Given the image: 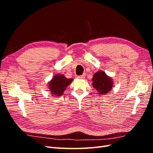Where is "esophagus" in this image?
<instances>
[{
    "label": "esophagus",
    "instance_id": "1",
    "mask_svg": "<svg viewBox=\"0 0 153 153\" xmlns=\"http://www.w3.org/2000/svg\"><path fill=\"white\" fill-rule=\"evenodd\" d=\"M85 75H81V76H77V78H78V79H84L85 78Z\"/></svg>",
    "mask_w": 153,
    "mask_h": 153
}]
</instances>
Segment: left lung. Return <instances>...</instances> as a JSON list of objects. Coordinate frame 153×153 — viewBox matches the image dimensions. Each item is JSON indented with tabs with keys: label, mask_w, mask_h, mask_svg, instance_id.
<instances>
[{
	"label": "left lung",
	"mask_w": 153,
	"mask_h": 153,
	"mask_svg": "<svg viewBox=\"0 0 153 153\" xmlns=\"http://www.w3.org/2000/svg\"><path fill=\"white\" fill-rule=\"evenodd\" d=\"M92 80V86L100 95L109 93L112 91L114 84L112 77L108 76L105 71L100 70L94 74Z\"/></svg>",
	"instance_id": "left-lung-1"
}]
</instances>
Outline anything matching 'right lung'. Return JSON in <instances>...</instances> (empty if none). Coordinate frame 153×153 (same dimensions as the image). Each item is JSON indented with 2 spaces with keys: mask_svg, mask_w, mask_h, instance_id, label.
I'll return each mask as SVG.
<instances>
[{
  "mask_svg": "<svg viewBox=\"0 0 153 153\" xmlns=\"http://www.w3.org/2000/svg\"><path fill=\"white\" fill-rule=\"evenodd\" d=\"M73 80V78H67L62 74L55 75L47 85L50 93L55 98L62 96L66 87L71 84Z\"/></svg>",
  "mask_w": 153,
  "mask_h": 153,
  "instance_id": "obj_1",
  "label": "right lung"
}]
</instances>
